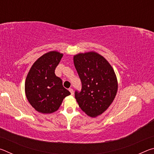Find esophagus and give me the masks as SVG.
<instances>
[{"label":"esophagus","mask_w":154,"mask_h":154,"mask_svg":"<svg viewBox=\"0 0 154 154\" xmlns=\"http://www.w3.org/2000/svg\"><path fill=\"white\" fill-rule=\"evenodd\" d=\"M69 91H70V92H71V95H72L74 94V92H73V90L72 89V88H69Z\"/></svg>","instance_id":"esophagus-1"}]
</instances>
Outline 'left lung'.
<instances>
[{"instance_id": "1", "label": "left lung", "mask_w": 154, "mask_h": 154, "mask_svg": "<svg viewBox=\"0 0 154 154\" xmlns=\"http://www.w3.org/2000/svg\"><path fill=\"white\" fill-rule=\"evenodd\" d=\"M73 61L82 85L79 92L75 91V99L85 114L96 118L109 108L116 97V75L109 62L95 51L76 54Z\"/></svg>"}]
</instances>
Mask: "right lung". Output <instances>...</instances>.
<instances>
[{"mask_svg":"<svg viewBox=\"0 0 154 154\" xmlns=\"http://www.w3.org/2000/svg\"><path fill=\"white\" fill-rule=\"evenodd\" d=\"M63 54L51 51L43 54L31 66L25 82L28 102L36 111L44 114L56 111L64 98L71 94L63 87L62 81L55 75Z\"/></svg>","mask_w":154,"mask_h":154,"instance_id":"add662e5","label":"right lung"}]
</instances>
